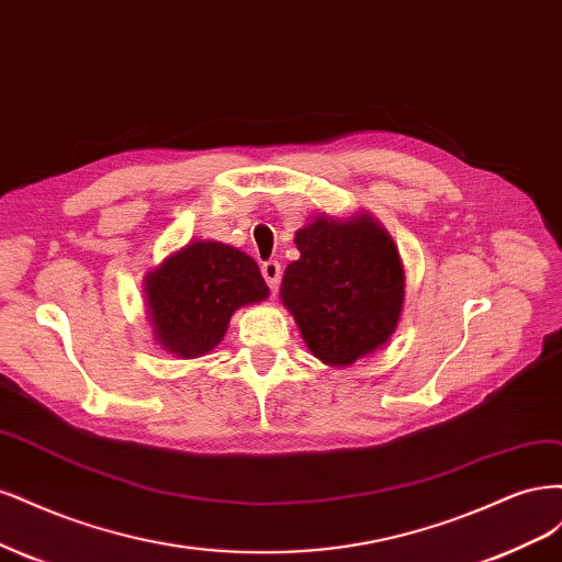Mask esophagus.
<instances>
[{
	"label": "esophagus",
	"instance_id": "34e87169",
	"mask_svg": "<svg viewBox=\"0 0 562 562\" xmlns=\"http://www.w3.org/2000/svg\"><path fill=\"white\" fill-rule=\"evenodd\" d=\"M261 273H263V278H266V282H268V286L273 289H278V284H280V276H282V268H280V263L278 261H266L263 266H261Z\"/></svg>",
	"mask_w": 562,
	"mask_h": 562
}]
</instances>
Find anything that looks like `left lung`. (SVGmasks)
I'll return each mask as SVG.
<instances>
[{"label":"left lung","instance_id":"1","mask_svg":"<svg viewBox=\"0 0 562 562\" xmlns=\"http://www.w3.org/2000/svg\"><path fill=\"white\" fill-rule=\"evenodd\" d=\"M280 301L322 364L346 369L387 346L404 313L406 273L392 235L373 214L315 216L296 231Z\"/></svg>","mask_w":562,"mask_h":562}]
</instances>
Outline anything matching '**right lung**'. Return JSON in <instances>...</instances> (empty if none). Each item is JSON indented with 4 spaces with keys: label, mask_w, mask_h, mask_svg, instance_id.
Segmentation results:
<instances>
[{
    "label": "right lung",
    "mask_w": 562,
    "mask_h": 562,
    "mask_svg": "<svg viewBox=\"0 0 562 562\" xmlns=\"http://www.w3.org/2000/svg\"><path fill=\"white\" fill-rule=\"evenodd\" d=\"M268 294L257 261L216 240H191L144 276L154 340L179 359L212 352L233 313Z\"/></svg>",
    "instance_id": "add662e5"
}]
</instances>
